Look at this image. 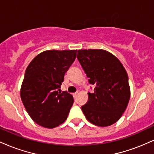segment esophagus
I'll use <instances>...</instances> for the list:
<instances>
[{"mask_svg": "<svg viewBox=\"0 0 154 154\" xmlns=\"http://www.w3.org/2000/svg\"><path fill=\"white\" fill-rule=\"evenodd\" d=\"M77 93H73V97H74V98H76V97H77Z\"/></svg>", "mask_w": 154, "mask_h": 154, "instance_id": "esophagus-1", "label": "esophagus"}]
</instances>
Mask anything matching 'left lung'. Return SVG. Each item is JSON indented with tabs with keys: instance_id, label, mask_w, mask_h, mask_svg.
Returning <instances> with one entry per match:
<instances>
[{
	"instance_id": "obj_1",
	"label": "left lung",
	"mask_w": 154,
	"mask_h": 154,
	"mask_svg": "<svg viewBox=\"0 0 154 154\" xmlns=\"http://www.w3.org/2000/svg\"><path fill=\"white\" fill-rule=\"evenodd\" d=\"M77 59L94 85L88 102L81 107L90 122L100 127L113 125L125 112L130 97L128 76L119 59L100 49L78 50Z\"/></svg>"
}]
</instances>
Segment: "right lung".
I'll return each mask as SVG.
<instances>
[{"label": "right lung", "instance_id": "obj_1", "mask_svg": "<svg viewBox=\"0 0 154 154\" xmlns=\"http://www.w3.org/2000/svg\"><path fill=\"white\" fill-rule=\"evenodd\" d=\"M76 56L77 50L45 51L28 65L21 98L28 114L40 126L54 128L66 119L74 98L60 88Z\"/></svg>", "mask_w": 154, "mask_h": 154}]
</instances>
